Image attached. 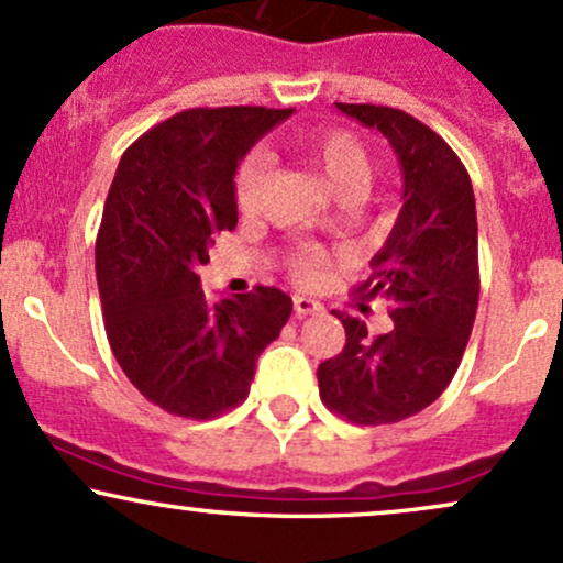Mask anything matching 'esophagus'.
Returning <instances> with one entry per match:
<instances>
[{"mask_svg": "<svg viewBox=\"0 0 563 563\" xmlns=\"http://www.w3.org/2000/svg\"><path fill=\"white\" fill-rule=\"evenodd\" d=\"M294 312L296 318H307V314L323 312V305L314 299H307V296H294Z\"/></svg>", "mask_w": 563, "mask_h": 563, "instance_id": "obj_1", "label": "esophagus"}]
</instances>
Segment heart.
I'll use <instances>...</instances> for the list:
<instances>
[{
	"instance_id": "1",
	"label": "heart",
	"mask_w": 563,
	"mask_h": 563,
	"mask_svg": "<svg viewBox=\"0 0 563 563\" xmlns=\"http://www.w3.org/2000/svg\"><path fill=\"white\" fill-rule=\"evenodd\" d=\"M294 150L310 163L339 197H355L368 181V152L357 135L342 128H318L294 139ZM269 178V159L249 154L234 173V202L240 213H253L262 206ZM329 269V256L318 249H299L291 258V277L299 286H318Z\"/></svg>"
}]
</instances>
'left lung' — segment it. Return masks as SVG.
<instances>
[{
	"label": "left lung",
	"instance_id": "8db88e82",
	"mask_svg": "<svg viewBox=\"0 0 563 563\" xmlns=\"http://www.w3.org/2000/svg\"><path fill=\"white\" fill-rule=\"evenodd\" d=\"M390 141L404 173V208L372 258L361 299L390 301L393 331L368 336L336 314L347 342L318 366L320 400L355 424H393L428 409L460 368L478 310V221L473 184L452 146L411 114L374 103H336Z\"/></svg>",
	"mask_w": 563,
	"mask_h": 563
}]
</instances>
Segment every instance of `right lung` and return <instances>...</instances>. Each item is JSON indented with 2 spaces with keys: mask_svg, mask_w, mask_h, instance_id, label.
<instances>
[{
  "mask_svg": "<svg viewBox=\"0 0 563 563\" xmlns=\"http://www.w3.org/2000/svg\"><path fill=\"white\" fill-rule=\"evenodd\" d=\"M294 109H187L122 154L96 240L103 323L133 387L168 413L211 419L249 398L256 361L291 318L280 288L208 301L200 267L238 227L234 173Z\"/></svg>",
  "mask_w": 563,
  "mask_h": 563,
  "instance_id": "right-lung-1",
  "label": "right lung"
}]
</instances>
